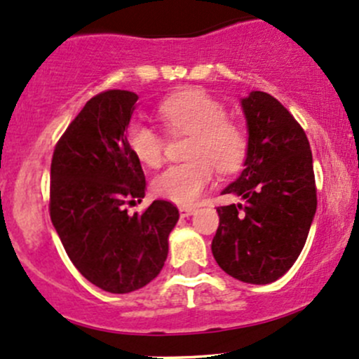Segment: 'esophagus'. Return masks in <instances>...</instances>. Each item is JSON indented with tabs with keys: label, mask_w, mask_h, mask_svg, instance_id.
Wrapping results in <instances>:
<instances>
[{
	"label": "esophagus",
	"mask_w": 359,
	"mask_h": 359,
	"mask_svg": "<svg viewBox=\"0 0 359 359\" xmlns=\"http://www.w3.org/2000/svg\"><path fill=\"white\" fill-rule=\"evenodd\" d=\"M194 212H196V208H194V206H180L179 208L180 217H189V215H193Z\"/></svg>",
	"instance_id": "obj_1"
}]
</instances>
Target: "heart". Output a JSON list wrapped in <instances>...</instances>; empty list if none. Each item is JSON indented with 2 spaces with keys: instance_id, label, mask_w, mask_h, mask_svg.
Wrapping results in <instances>:
<instances>
[{
  "instance_id": "b5f03b06",
  "label": "heart",
  "mask_w": 359,
  "mask_h": 359,
  "mask_svg": "<svg viewBox=\"0 0 359 359\" xmlns=\"http://www.w3.org/2000/svg\"><path fill=\"white\" fill-rule=\"evenodd\" d=\"M159 119L172 133H191L187 158L191 161L172 165L158 173L153 191L163 200L177 205H193L213 180V166L219 172H233L243 161L247 139L236 123L226 119L220 102L200 90H187L170 97L159 106ZM126 140L133 156L142 165L158 166L163 161V137L156 130L135 121L128 126Z\"/></svg>"
}]
</instances>
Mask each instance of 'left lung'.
Returning a JSON list of instances; mask_svg holds the SVG:
<instances>
[{
  "label": "left lung",
  "mask_w": 359,
  "mask_h": 359,
  "mask_svg": "<svg viewBox=\"0 0 359 359\" xmlns=\"http://www.w3.org/2000/svg\"><path fill=\"white\" fill-rule=\"evenodd\" d=\"M241 109L247 158L222 191L241 201L217 208L212 253L229 276L267 285L290 269L306 245L316 213L313 154L302 126L273 95L250 92Z\"/></svg>",
  "instance_id": "8db88e82"
}]
</instances>
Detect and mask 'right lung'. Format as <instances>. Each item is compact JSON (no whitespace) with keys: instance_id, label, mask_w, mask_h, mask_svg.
<instances>
[{"instance_id":"add662e5","label":"right lung","mask_w":359,"mask_h":359,"mask_svg":"<svg viewBox=\"0 0 359 359\" xmlns=\"http://www.w3.org/2000/svg\"><path fill=\"white\" fill-rule=\"evenodd\" d=\"M139 95L109 90L85 104L60 137L50 170V219L76 269L95 287L128 293L158 276L179 220L170 201L144 213L146 177L126 140Z\"/></svg>"}]
</instances>
